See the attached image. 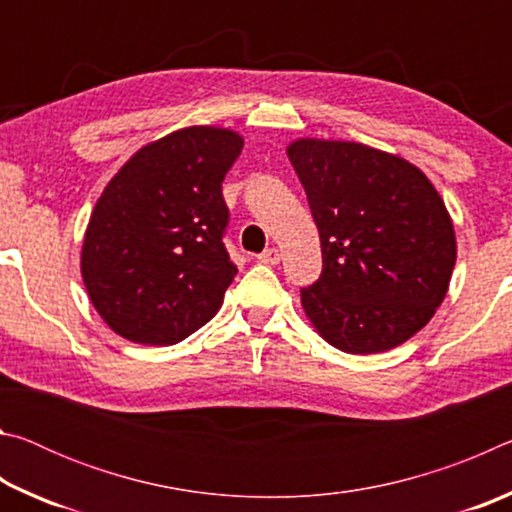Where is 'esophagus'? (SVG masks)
I'll return each instance as SVG.
<instances>
[{"mask_svg":"<svg viewBox=\"0 0 512 512\" xmlns=\"http://www.w3.org/2000/svg\"><path fill=\"white\" fill-rule=\"evenodd\" d=\"M280 250H277V248H266L264 250V253L262 255H259L257 259H259V262H262V264H268V266H273V264H280Z\"/></svg>","mask_w":512,"mask_h":512,"instance_id":"obj_1","label":"esophagus"}]
</instances>
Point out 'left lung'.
<instances>
[{
    "mask_svg": "<svg viewBox=\"0 0 512 512\" xmlns=\"http://www.w3.org/2000/svg\"><path fill=\"white\" fill-rule=\"evenodd\" d=\"M289 160L314 216L323 273L300 300L348 354L397 348L429 323L456 264L454 225L429 178L357 142L296 140Z\"/></svg>",
    "mask_w": 512,
    "mask_h": 512,
    "instance_id": "1",
    "label": "left lung"
}]
</instances>
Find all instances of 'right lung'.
<instances>
[{"instance_id":"add662e5","label":"right lung","mask_w":512,"mask_h":512,"mask_svg":"<svg viewBox=\"0 0 512 512\" xmlns=\"http://www.w3.org/2000/svg\"><path fill=\"white\" fill-rule=\"evenodd\" d=\"M244 149L228 128L189 126L142 146L99 196L81 275L112 332L173 345L214 318L237 266L223 246L221 183Z\"/></svg>"}]
</instances>
